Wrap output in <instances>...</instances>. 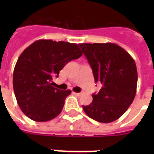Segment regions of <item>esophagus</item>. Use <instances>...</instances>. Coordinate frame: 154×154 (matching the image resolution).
<instances>
[{"label":"esophagus","mask_w":154,"mask_h":154,"mask_svg":"<svg viewBox=\"0 0 154 154\" xmlns=\"http://www.w3.org/2000/svg\"><path fill=\"white\" fill-rule=\"evenodd\" d=\"M72 94H74V95H76V96H80V95H81L80 93H75V92H72Z\"/></svg>","instance_id":"obj_1"}]
</instances>
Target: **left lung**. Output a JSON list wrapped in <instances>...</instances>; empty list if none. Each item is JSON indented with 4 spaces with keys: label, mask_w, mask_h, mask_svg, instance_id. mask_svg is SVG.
<instances>
[{
    "label": "left lung",
    "mask_w": 154,
    "mask_h": 154,
    "mask_svg": "<svg viewBox=\"0 0 154 154\" xmlns=\"http://www.w3.org/2000/svg\"><path fill=\"white\" fill-rule=\"evenodd\" d=\"M94 73L95 82H101L93 101L82 106L90 118L102 123L118 119L134 101L137 92V71L129 53L114 43L79 44Z\"/></svg>",
    "instance_id": "obj_1"
}]
</instances>
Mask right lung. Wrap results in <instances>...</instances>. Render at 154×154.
Returning <instances> with one entry per match:
<instances>
[{"label":"right lung","instance_id":"right-lung-1","mask_svg":"<svg viewBox=\"0 0 154 154\" xmlns=\"http://www.w3.org/2000/svg\"><path fill=\"white\" fill-rule=\"evenodd\" d=\"M82 52L77 44L38 40L22 52L13 71V90L20 109L29 118L45 122L62 110L71 90L53 87L54 77L70 60Z\"/></svg>","mask_w":154,"mask_h":154}]
</instances>
